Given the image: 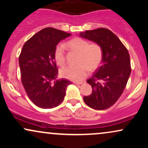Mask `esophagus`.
I'll list each match as a JSON object with an SVG mask.
<instances>
[{"instance_id": "1", "label": "esophagus", "mask_w": 148, "mask_h": 148, "mask_svg": "<svg viewBox=\"0 0 148 148\" xmlns=\"http://www.w3.org/2000/svg\"><path fill=\"white\" fill-rule=\"evenodd\" d=\"M85 83V81H75V82H74V84H76V85H81V84H84Z\"/></svg>"}]
</instances>
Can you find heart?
<instances>
[{
  "mask_svg": "<svg viewBox=\"0 0 148 148\" xmlns=\"http://www.w3.org/2000/svg\"><path fill=\"white\" fill-rule=\"evenodd\" d=\"M70 50L78 53L76 62L74 66H67L60 70L62 76L72 81H79L89 74L90 69L97 68L102 60L103 51L101 46L97 43L89 44L87 40L81 37H75L67 42ZM54 59L60 66L65 63V53L64 46L58 44L54 50Z\"/></svg>",
  "mask_w": 148,
  "mask_h": 148,
  "instance_id": "obj_1",
  "label": "heart"
}]
</instances>
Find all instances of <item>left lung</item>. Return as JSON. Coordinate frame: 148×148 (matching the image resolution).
Wrapping results in <instances>:
<instances>
[{
  "mask_svg": "<svg viewBox=\"0 0 148 148\" xmlns=\"http://www.w3.org/2000/svg\"><path fill=\"white\" fill-rule=\"evenodd\" d=\"M80 36L97 43L103 51L101 65L87 80L92 92L84 100L92 108L106 109L118 101L126 87L132 71L130 54L118 37L107 28L86 30Z\"/></svg>",
  "mask_w": 148,
  "mask_h": 148,
  "instance_id": "8db88e82",
  "label": "left lung"
}]
</instances>
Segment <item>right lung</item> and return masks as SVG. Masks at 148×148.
I'll use <instances>...</instances> for the list:
<instances>
[{
  "label": "right lung",
  "instance_id": "obj_1",
  "mask_svg": "<svg viewBox=\"0 0 148 148\" xmlns=\"http://www.w3.org/2000/svg\"><path fill=\"white\" fill-rule=\"evenodd\" d=\"M70 33L53 28H44L25 42L18 64L21 82L32 102L42 108L56 107L63 101L72 82L57 79L58 70L54 50L59 42Z\"/></svg>",
  "mask_w": 148,
  "mask_h": 148
}]
</instances>
